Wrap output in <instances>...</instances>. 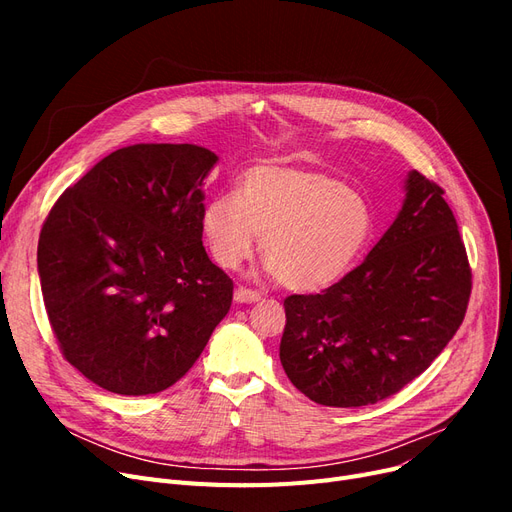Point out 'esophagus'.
<instances>
[{
    "mask_svg": "<svg viewBox=\"0 0 512 512\" xmlns=\"http://www.w3.org/2000/svg\"><path fill=\"white\" fill-rule=\"evenodd\" d=\"M234 301L236 303H257V301H261V294L255 290H249L245 286H238L234 290Z\"/></svg>",
    "mask_w": 512,
    "mask_h": 512,
    "instance_id": "34e87169",
    "label": "esophagus"
}]
</instances>
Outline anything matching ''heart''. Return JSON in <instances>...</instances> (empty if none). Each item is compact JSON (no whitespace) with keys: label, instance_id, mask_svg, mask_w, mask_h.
<instances>
[{"label":"heart","instance_id":"1","mask_svg":"<svg viewBox=\"0 0 512 512\" xmlns=\"http://www.w3.org/2000/svg\"><path fill=\"white\" fill-rule=\"evenodd\" d=\"M201 230L224 270L249 259L261 236L267 270L292 290L315 292L357 265L375 215L359 188L330 172L263 161L242 172L236 191L205 203Z\"/></svg>","mask_w":512,"mask_h":512}]
</instances>
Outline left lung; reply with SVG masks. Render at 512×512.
Returning <instances> with one entry per match:
<instances>
[{
	"instance_id": "8db88e82",
	"label": "left lung",
	"mask_w": 512,
	"mask_h": 512,
	"mask_svg": "<svg viewBox=\"0 0 512 512\" xmlns=\"http://www.w3.org/2000/svg\"><path fill=\"white\" fill-rule=\"evenodd\" d=\"M471 270L444 191L411 170L392 226L321 294L284 301L280 361L317 405H375L444 351L465 319Z\"/></svg>"
}]
</instances>
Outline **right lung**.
<instances>
[{
  "instance_id": "1",
  "label": "right lung",
  "mask_w": 512,
  "mask_h": 512,
  "mask_svg": "<svg viewBox=\"0 0 512 512\" xmlns=\"http://www.w3.org/2000/svg\"><path fill=\"white\" fill-rule=\"evenodd\" d=\"M218 155L199 145L122 147L49 211L37 270L62 353L122 396L174 386L232 305V280L203 247V180Z\"/></svg>"
}]
</instances>
